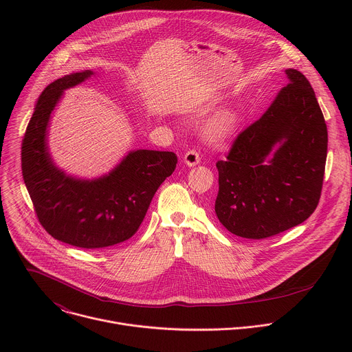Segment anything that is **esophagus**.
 <instances>
[{
    "instance_id": "esophagus-1",
    "label": "esophagus",
    "mask_w": 352,
    "mask_h": 352,
    "mask_svg": "<svg viewBox=\"0 0 352 352\" xmlns=\"http://www.w3.org/2000/svg\"><path fill=\"white\" fill-rule=\"evenodd\" d=\"M199 163H200V157H199L197 152H195V150H189V152L185 153L184 164H186L188 167H193V166H196Z\"/></svg>"
}]
</instances>
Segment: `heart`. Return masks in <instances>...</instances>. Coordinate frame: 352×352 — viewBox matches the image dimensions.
Wrapping results in <instances>:
<instances>
[{"instance_id": "obj_1", "label": "heart", "mask_w": 352, "mask_h": 352, "mask_svg": "<svg viewBox=\"0 0 352 352\" xmlns=\"http://www.w3.org/2000/svg\"><path fill=\"white\" fill-rule=\"evenodd\" d=\"M238 116L234 109H221L205 120L202 125V133L209 143L214 146H223L234 138L238 129Z\"/></svg>"}]
</instances>
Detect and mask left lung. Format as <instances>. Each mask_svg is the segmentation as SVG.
Instances as JSON below:
<instances>
[{"instance_id": "left-lung-1", "label": "left lung", "mask_w": 352, "mask_h": 352, "mask_svg": "<svg viewBox=\"0 0 352 352\" xmlns=\"http://www.w3.org/2000/svg\"><path fill=\"white\" fill-rule=\"evenodd\" d=\"M287 86L217 163L214 210L232 234L261 239L304 223L316 209L327 126L309 80L285 69Z\"/></svg>"}]
</instances>
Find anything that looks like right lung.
<instances>
[{
  "label": "right lung",
  "instance_id": "right-lung-1",
  "mask_svg": "<svg viewBox=\"0 0 352 352\" xmlns=\"http://www.w3.org/2000/svg\"><path fill=\"white\" fill-rule=\"evenodd\" d=\"M86 69L50 83L40 94L22 143V175L40 224L56 239L100 249L129 239L177 166L173 152L138 148L109 173L82 178L57 166L48 128L64 91L94 76Z\"/></svg>",
  "mask_w": 352,
  "mask_h": 352
}]
</instances>
